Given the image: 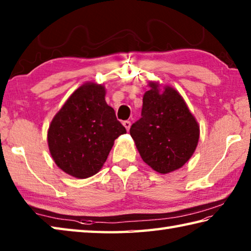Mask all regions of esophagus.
Segmentation results:
<instances>
[{"label":"esophagus","instance_id":"1","mask_svg":"<svg viewBox=\"0 0 251 251\" xmlns=\"http://www.w3.org/2000/svg\"><path fill=\"white\" fill-rule=\"evenodd\" d=\"M123 125H124L126 130H129V128H130V122L129 121H124V122H123Z\"/></svg>","mask_w":251,"mask_h":251}]
</instances>
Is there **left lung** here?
Returning a JSON list of instances; mask_svg holds the SVG:
<instances>
[{"label":"left lung","mask_w":251,"mask_h":251,"mask_svg":"<svg viewBox=\"0 0 251 251\" xmlns=\"http://www.w3.org/2000/svg\"><path fill=\"white\" fill-rule=\"evenodd\" d=\"M141 118L129 133L144 162L161 175L183 167L198 147L200 125L184 99L170 85L149 81Z\"/></svg>","instance_id":"left-lung-1"}]
</instances>
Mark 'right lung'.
I'll return each instance as SVG.
<instances>
[{
    "mask_svg": "<svg viewBox=\"0 0 251 251\" xmlns=\"http://www.w3.org/2000/svg\"><path fill=\"white\" fill-rule=\"evenodd\" d=\"M105 94L103 84L86 82L68 98L49 125L47 141L53 161L76 179L97 175L114 140L126 134Z\"/></svg>",
    "mask_w": 251,
    "mask_h": 251,
    "instance_id": "obj_1",
    "label": "right lung"
}]
</instances>
